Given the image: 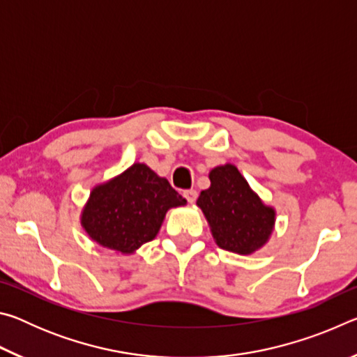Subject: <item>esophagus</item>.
<instances>
[{"label":"esophagus","instance_id":"esophagus-1","mask_svg":"<svg viewBox=\"0 0 357 357\" xmlns=\"http://www.w3.org/2000/svg\"><path fill=\"white\" fill-rule=\"evenodd\" d=\"M197 195H198L197 190H193V189H190V190H185V192H184L185 200L189 202V203H193V202H195V200H197Z\"/></svg>","mask_w":357,"mask_h":357}]
</instances>
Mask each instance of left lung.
<instances>
[{
	"mask_svg": "<svg viewBox=\"0 0 357 357\" xmlns=\"http://www.w3.org/2000/svg\"><path fill=\"white\" fill-rule=\"evenodd\" d=\"M211 187L203 190L197 204L223 250L249 255L266 244L273 233L275 211L266 206L231 164L209 173Z\"/></svg>",
	"mask_w": 357,
	"mask_h": 357,
	"instance_id": "8db88e82",
	"label": "left lung"
}]
</instances>
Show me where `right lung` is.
<instances>
[{
  "label": "right lung",
  "instance_id": "1",
  "mask_svg": "<svg viewBox=\"0 0 357 357\" xmlns=\"http://www.w3.org/2000/svg\"><path fill=\"white\" fill-rule=\"evenodd\" d=\"M183 204L185 198L165 178L144 164H134L94 187L83 209L82 225L102 247L132 253L155 238L168 209Z\"/></svg>",
  "mask_w": 357,
  "mask_h": 357
}]
</instances>
